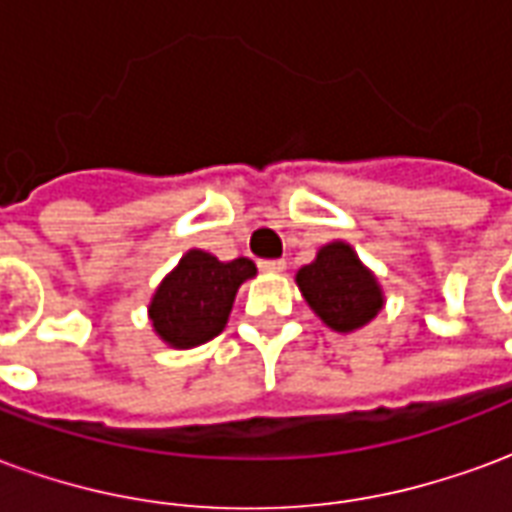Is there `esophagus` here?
Listing matches in <instances>:
<instances>
[{"label":"esophagus","mask_w":512,"mask_h":512,"mask_svg":"<svg viewBox=\"0 0 512 512\" xmlns=\"http://www.w3.org/2000/svg\"><path fill=\"white\" fill-rule=\"evenodd\" d=\"M285 260H260V268L263 271H271V274H279V271H285Z\"/></svg>","instance_id":"34e87169"}]
</instances>
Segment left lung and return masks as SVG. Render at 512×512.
<instances>
[{
	"instance_id": "left-lung-1",
	"label": "left lung",
	"mask_w": 512,
	"mask_h": 512,
	"mask_svg": "<svg viewBox=\"0 0 512 512\" xmlns=\"http://www.w3.org/2000/svg\"><path fill=\"white\" fill-rule=\"evenodd\" d=\"M296 285L312 312L334 332H356L384 307L376 274L345 241L321 246L310 266L299 268Z\"/></svg>"
}]
</instances>
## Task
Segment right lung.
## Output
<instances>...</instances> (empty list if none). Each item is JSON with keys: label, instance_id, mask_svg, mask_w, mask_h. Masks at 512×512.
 <instances>
[{"label": "right lung", "instance_id": "add662e5", "mask_svg": "<svg viewBox=\"0 0 512 512\" xmlns=\"http://www.w3.org/2000/svg\"><path fill=\"white\" fill-rule=\"evenodd\" d=\"M257 274L249 257L222 263L202 249H189L150 299L153 332L172 348H194L222 332L238 288Z\"/></svg>", "mask_w": 512, "mask_h": 512}]
</instances>
